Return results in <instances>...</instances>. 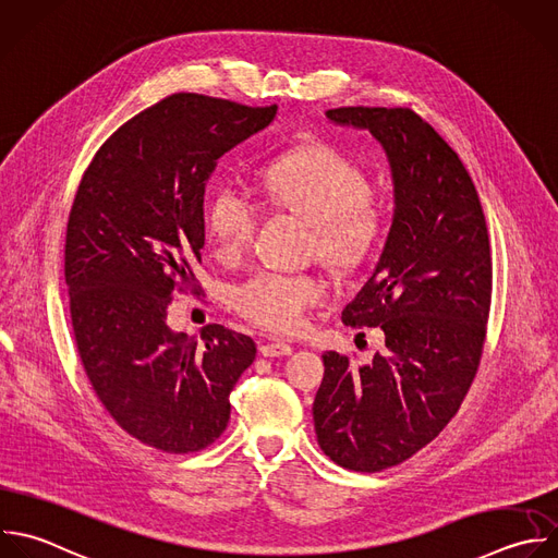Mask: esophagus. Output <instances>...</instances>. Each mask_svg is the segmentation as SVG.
<instances>
[{
  "label": "esophagus",
  "mask_w": 558,
  "mask_h": 558,
  "mask_svg": "<svg viewBox=\"0 0 558 558\" xmlns=\"http://www.w3.org/2000/svg\"><path fill=\"white\" fill-rule=\"evenodd\" d=\"M259 351L266 355V357H279V355H292V347L288 342H281V340H272V342H266L259 347Z\"/></svg>",
  "instance_id": "1"
}]
</instances>
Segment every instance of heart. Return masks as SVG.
Returning a JSON list of instances; mask_svg holds the SVG:
<instances>
[{
	"mask_svg": "<svg viewBox=\"0 0 558 558\" xmlns=\"http://www.w3.org/2000/svg\"><path fill=\"white\" fill-rule=\"evenodd\" d=\"M262 194L314 227L318 253L333 268L362 264L386 231L384 205L368 196L366 172L331 144L314 142L283 153L262 174ZM259 205L235 183L220 185L207 205V229L227 257L253 242ZM233 307L262 329L296 333L307 310L325 299V283L305 272L262 270L233 288Z\"/></svg>",
	"mask_w": 558,
	"mask_h": 558,
	"instance_id": "1",
	"label": "heart"
}]
</instances>
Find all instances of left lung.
Here are the masks:
<instances>
[{
    "instance_id": "8db88e82",
    "label": "left lung",
    "mask_w": 558,
    "mask_h": 558,
    "mask_svg": "<svg viewBox=\"0 0 558 558\" xmlns=\"http://www.w3.org/2000/svg\"><path fill=\"white\" fill-rule=\"evenodd\" d=\"M386 150L395 216L381 257L342 310L379 327L384 351L355 366L327 351L314 399L320 449L340 466L384 471L432 442L477 373L490 310V246L475 185L458 155L412 109H329Z\"/></svg>"
}]
</instances>
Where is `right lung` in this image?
<instances>
[{"label": "right lung", "instance_id": "obj_1", "mask_svg": "<svg viewBox=\"0 0 558 558\" xmlns=\"http://www.w3.org/2000/svg\"><path fill=\"white\" fill-rule=\"evenodd\" d=\"M275 113L172 94L100 146L70 211L65 283L83 368L113 421L166 453L201 451L225 432L229 395L257 353L251 336L209 325L201 342L166 316L174 292L201 290L209 174Z\"/></svg>", "mask_w": 558, "mask_h": 558}]
</instances>
